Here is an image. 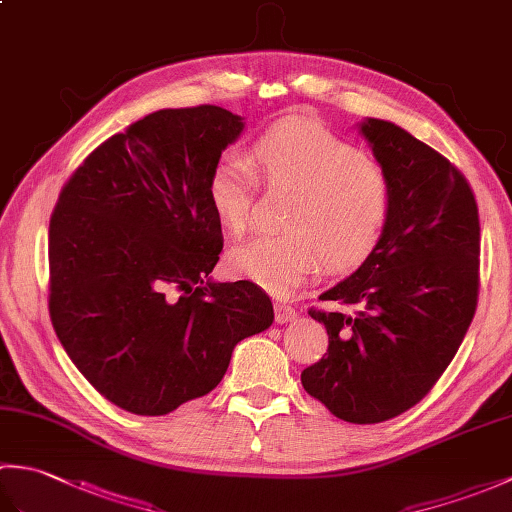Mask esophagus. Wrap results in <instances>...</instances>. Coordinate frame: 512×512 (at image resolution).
<instances>
[{
    "label": "esophagus",
    "mask_w": 512,
    "mask_h": 512,
    "mask_svg": "<svg viewBox=\"0 0 512 512\" xmlns=\"http://www.w3.org/2000/svg\"><path fill=\"white\" fill-rule=\"evenodd\" d=\"M297 312L292 306H286V303H275V321L277 323H290L295 321Z\"/></svg>",
    "instance_id": "obj_1"
}]
</instances>
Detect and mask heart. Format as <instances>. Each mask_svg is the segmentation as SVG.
Returning a JSON list of instances; mask_svg holds the SVG:
<instances>
[{"label":"heart","mask_w":512,"mask_h":512,"mask_svg":"<svg viewBox=\"0 0 512 512\" xmlns=\"http://www.w3.org/2000/svg\"><path fill=\"white\" fill-rule=\"evenodd\" d=\"M253 162L268 189L292 191L284 235H262L228 250L226 270L275 297H288L317 273H350L383 239L394 191L385 169L361 158L352 143L319 123L288 118L253 145ZM255 173L237 158L211 171L209 202L226 231L250 220Z\"/></svg>","instance_id":"obj_1"}]
</instances>
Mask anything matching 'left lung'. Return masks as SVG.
Segmentation results:
<instances>
[{
    "label": "left lung",
    "instance_id": "8db88e82",
    "mask_svg": "<svg viewBox=\"0 0 512 512\" xmlns=\"http://www.w3.org/2000/svg\"><path fill=\"white\" fill-rule=\"evenodd\" d=\"M367 145L391 180L394 206L378 248L310 310L328 356L301 385L336 418L374 424L429 394L473 321L480 290V215L469 182L405 129L365 118Z\"/></svg>",
    "mask_w": 512,
    "mask_h": 512
}]
</instances>
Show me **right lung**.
Wrapping results in <instances>:
<instances>
[{"mask_svg":"<svg viewBox=\"0 0 512 512\" xmlns=\"http://www.w3.org/2000/svg\"><path fill=\"white\" fill-rule=\"evenodd\" d=\"M242 132L217 105L158 110L96 147L54 206V332L129 413L165 416L209 394L235 345L273 325L262 288L209 277L224 246L209 178Z\"/></svg>","mask_w":512,"mask_h":512,"instance_id":"obj_1","label":"right lung"}]
</instances>
